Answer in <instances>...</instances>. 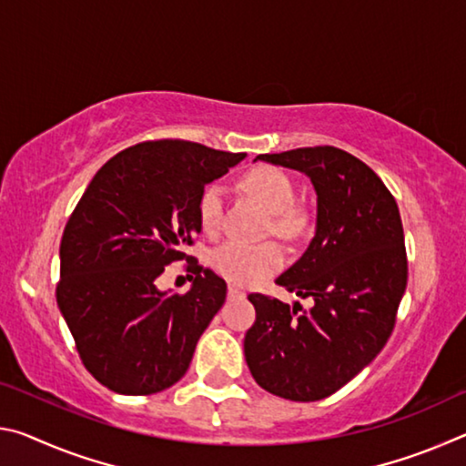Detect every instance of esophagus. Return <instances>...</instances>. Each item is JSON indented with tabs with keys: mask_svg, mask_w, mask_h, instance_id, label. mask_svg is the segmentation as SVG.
I'll return each instance as SVG.
<instances>
[{
	"mask_svg": "<svg viewBox=\"0 0 466 466\" xmlns=\"http://www.w3.org/2000/svg\"><path fill=\"white\" fill-rule=\"evenodd\" d=\"M228 298H244V291L236 286L228 288Z\"/></svg>",
	"mask_w": 466,
	"mask_h": 466,
	"instance_id": "esophagus-1",
	"label": "esophagus"
}]
</instances>
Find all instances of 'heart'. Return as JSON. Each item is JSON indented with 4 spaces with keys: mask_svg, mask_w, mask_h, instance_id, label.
Instances as JSON below:
<instances>
[{
    "mask_svg": "<svg viewBox=\"0 0 466 466\" xmlns=\"http://www.w3.org/2000/svg\"><path fill=\"white\" fill-rule=\"evenodd\" d=\"M240 185L252 199H257L267 211H271L269 228L275 234L296 236L304 228L306 218L296 208V188L286 172L273 167H257L242 177ZM197 218L201 230L214 236L222 228L224 193L218 185L205 187L197 201ZM283 250L275 242H238L230 240L216 248L211 263L214 269L236 286H255L279 271L283 267Z\"/></svg>",
    "mask_w": 466,
    "mask_h": 466,
    "instance_id": "1",
    "label": "heart"
}]
</instances>
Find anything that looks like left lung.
Returning a JSON list of instances; mask_svg holds the SVG:
<instances>
[{
	"mask_svg": "<svg viewBox=\"0 0 466 466\" xmlns=\"http://www.w3.org/2000/svg\"><path fill=\"white\" fill-rule=\"evenodd\" d=\"M257 157L304 172L317 191V234L275 279L314 306L248 294L257 320L244 337V358L261 389L310 403L358 376L389 341L407 288L403 222L380 177L343 149Z\"/></svg>",
	"mask_w": 466,
	"mask_h": 466,
	"instance_id": "obj_1",
	"label": "left lung"
}]
</instances>
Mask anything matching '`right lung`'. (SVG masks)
I'll use <instances>...</instances> for the list:
<instances>
[{
  "label": "right lung",
  "instance_id": "1",
  "mask_svg": "<svg viewBox=\"0 0 466 466\" xmlns=\"http://www.w3.org/2000/svg\"><path fill=\"white\" fill-rule=\"evenodd\" d=\"M185 139L123 149L94 175L61 236L59 310L86 370L119 394H154L185 376L195 345L226 299V281L187 255L197 201L244 160ZM187 260V295H164L157 278Z\"/></svg>",
  "mask_w": 466,
  "mask_h": 466
}]
</instances>
